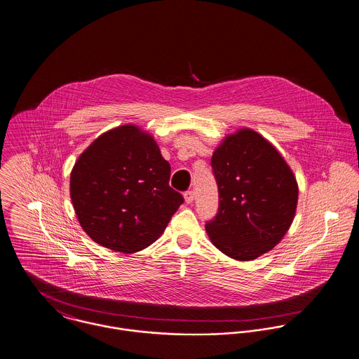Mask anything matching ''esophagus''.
Instances as JSON below:
<instances>
[{"label": "esophagus", "instance_id": "obj_1", "mask_svg": "<svg viewBox=\"0 0 359 359\" xmlns=\"http://www.w3.org/2000/svg\"><path fill=\"white\" fill-rule=\"evenodd\" d=\"M184 197H185V201H187L188 204H191V203H194V200H195V194H194L192 191H187V192L184 194Z\"/></svg>", "mask_w": 359, "mask_h": 359}]
</instances>
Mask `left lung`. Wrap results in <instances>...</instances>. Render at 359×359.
<instances>
[{"instance_id":"8db88e82","label":"left lung","mask_w":359,"mask_h":359,"mask_svg":"<svg viewBox=\"0 0 359 359\" xmlns=\"http://www.w3.org/2000/svg\"><path fill=\"white\" fill-rule=\"evenodd\" d=\"M211 167L219 207L205 224L212 244L229 258L252 261L276 247L294 221L297 182L278 151L251 129L228 135Z\"/></svg>"}]
</instances>
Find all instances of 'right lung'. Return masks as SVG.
<instances>
[{
    "label": "right lung",
    "instance_id": "obj_1",
    "mask_svg": "<svg viewBox=\"0 0 359 359\" xmlns=\"http://www.w3.org/2000/svg\"><path fill=\"white\" fill-rule=\"evenodd\" d=\"M170 172L151 134L134 125L101 134L71 171L69 192L81 226L112 251L147 248L184 203L168 185Z\"/></svg>",
    "mask_w": 359,
    "mask_h": 359
}]
</instances>
